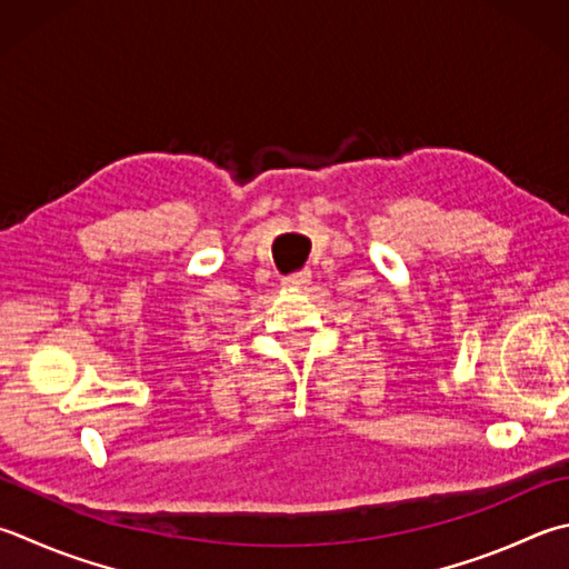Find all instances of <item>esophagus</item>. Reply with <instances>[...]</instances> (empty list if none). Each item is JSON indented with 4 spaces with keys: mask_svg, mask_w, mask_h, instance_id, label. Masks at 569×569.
<instances>
[{
    "mask_svg": "<svg viewBox=\"0 0 569 569\" xmlns=\"http://www.w3.org/2000/svg\"><path fill=\"white\" fill-rule=\"evenodd\" d=\"M309 274L307 270H302V272H295V274H287L284 280H282V284L284 287H289V289H299V287H305V284H309Z\"/></svg>",
    "mask_w": 569,
    "mask_h": 569,
    "instance_id": "esophagus-1",
    "label": "esophagus"
}]
</instances>
